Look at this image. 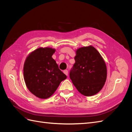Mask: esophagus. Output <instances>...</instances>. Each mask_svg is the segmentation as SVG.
<instances>
[{"mask_svg":"<svg viewBox=\"0 0 132 132\" xmlns=\"http://www.w3.org/2000/svg\"><path fill=\"white\" fill-rule=\"evenodd\" d=\"M63 72L66 75H68V70H64L63 71Z\"/></svg>","mask_w":132,"mask_h":132,"instance_id":"obj_1","label":"esophagus"}]
</instances>
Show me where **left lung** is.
<instances>
[{
	"mask_svg": "<svg viewBox=\"0 0 132 132\" xmlns=\"http://www.w3.org/2000/svg\"><path fill=\"white\" fill-rule=\"evenodd\" d=\"M75 63L70 71V78L80 93L91 96L98 93L105 85L107 68L103 58L93 46L76 51Z\"/></svg>",
	"mask_w": 132,
	"mask_h": 132,
	"instance_id": "1",
	"label": "left lung"
}]
</instances>
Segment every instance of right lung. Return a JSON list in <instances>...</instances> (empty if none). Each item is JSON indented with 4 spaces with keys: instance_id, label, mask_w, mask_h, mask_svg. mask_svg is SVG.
Segmentation results:
<instances>
[{
    "instance_id": "obj_1",
    "label": "right lung",
    "mask_w": 132,
    "mask_h": 132,
    "mask_svg": "<svg viewBox=\"0 0 132 132\" xmlns=\"http://www.w3.org/2000/svg\"><path fill=\"white\" fill-rule=\"evenodd\" d=\"M55 50L40 47L32 52L23 65V78L27 89L36 96L46 99L56 91L67 76L52 57Z\"/></svg>"
}]
</instances>
